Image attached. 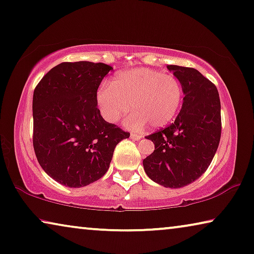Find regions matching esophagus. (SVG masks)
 <instances>
[{
  "mask_svg": "<svg viewBox=\"0 0 254 254\" xmlns=\"http://www.w3.org/2000/svg\"><path fill=\"white\" fill-rule=\"evenodd\" d=\"M130 138L134 139V141H138V139L142 138V136L138 134H130Z\"/></svg>",
  "mask_w": 254,
  "mask_h": 254,
  "instance_id": "1",
  "label": "esophagus"
}]
</instances>
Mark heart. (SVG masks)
Returning a JSON list of instances; mask_svg holds the SVG:
<instances>
[{"mask_svg":"<svg viewBox=\"0 0 254 254\" xmlns=\"http://www.w3.org/2000/svg\"><path fill=\"white\" fill-rule=\"evenodd\" d=\"M183 101L180 80L157 69L138 67L121 71L96 94L97 106L103 118L116 124L131 109L134 111L125 125L139 130L151 125L166 126L174 119Z\"/></svg>","mask_w":254,"mask_h":254,"instance_id":"b5f03b06","label":"heart"}]
</instances>
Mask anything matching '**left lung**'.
<instances>
[{
    "label": "left lung",
    "instance_id": "obj_1",
    "mask_svg": "<svg viewBox=\"0 0 254 254\" xmlns=\"http://www.w3.org/2000/svg\"><path fill=\"white\" fill-rule=\"evenodd\" d=\"M167 68L182 84V109L172 125L146 136L154 151L143 160V167L158 185L182 188L204 174L218 150L221 104L215 84L196 68Z\"/></svg>",
    "mask_w": 254,
    "mask_h": 254
}]
</instances>
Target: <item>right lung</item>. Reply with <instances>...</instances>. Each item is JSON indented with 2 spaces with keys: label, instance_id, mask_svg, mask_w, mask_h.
Here are the masks:
<instances>
[{
  "label": "right lung",
  "instance_id": "obj_1",
  "mask_svg": "<svg viewBox=\"0 0 254 254\" xmlns=\"http://www.w3.org/2000/svg\"><path fill=\"white\" fill-rule=\"evenodd\" d=\"M111 69L103 63L65 62L35 87L33 146L40 166L61 185L80 188L97 181L117 144L129 137L97 108V89Z\"/></svg>",
  "mask_w": 254,
  "mask_h": 254
}]
</instances>
